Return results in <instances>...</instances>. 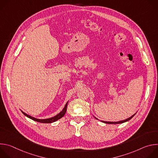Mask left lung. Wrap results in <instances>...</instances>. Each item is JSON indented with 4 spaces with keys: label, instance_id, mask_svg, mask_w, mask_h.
Masks as SVG:
<instances>
[{
    "label": "left lung",
    "instance_id": "left-lung-1",
    "mask_svg": "<svg viewBox=\"0 0 158 158\" xmlns=\"http://www.w3.org/2000/svg\"><path fill=\"white\" fill-rule=\"evenodd\" d=\"M136 114V113H135L134 114H133L132 116H131L130 118H127V119H124V120H123V121H118V122H110V121H101L102 123H106V124H121V123H125V122H127V121H128L129 120H130L131 118H132L133 117H134V116ZM96 119H98V120H99L98 119H97L96 117H94Z\"/></svg>",
    "mask_w": 158,
    "mask_h": 158
}]
</instances>
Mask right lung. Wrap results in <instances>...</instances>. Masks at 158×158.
Returning a JSON list of instances; mask_svg holds the SVG:
<instances>
[{
	"label": "right lung",
	"instance_id": "obj_1",
	"mask_svg": "<svg viewBox=\"0 0 158 158\" xmlns=\"http://www.w3.org/2000/svg\"><path fill=\"white\" fill-rule=\"evenodd\" d=\"M69 102V101H68ZM68 102H67L64 107L63 108V109L62 110V111H60L59 113L58 114H57L56 116L52 117V118H48V119H37V118H35L34 117H32L30 115H28L26 113H25V112H24L23 111L22 112V113H23L26 116H27V118L35 121H37V122H39V123H54V122H56V121L60 119L61 118H62L66 112V110H67V104H68Z\"/></svg>",
	"mask_w": 158,
	"mask_h": 158
}]
</instances>
